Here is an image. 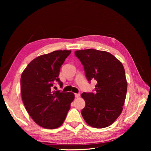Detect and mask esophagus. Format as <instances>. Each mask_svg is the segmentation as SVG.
Returning <instances> with one entry per match:
<instances>
[{"label":"esophagus","mask_w":151,"mask_h":151,"mask_svg":"<svg viewBox=\"0 0 151 151\" xmlns=\"http://www.w3.org/2000/svg\"><path fill=\"white\" fill-rule=\"evenodd\" d=\"M75 97L76 98H79L80 97V94L79 93H76L75 94Z\"/></svg>","instance_id":"1"}]
</instances>
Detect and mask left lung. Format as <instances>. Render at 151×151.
<instances>
[{
	"label": "left lung",
	"mask_w": 151,
	"mask_h": 151,
	"mask_svg": "<svg viewBox=\"0 0 151 151\" xmlns=\"http://www.w3.org/2000/svg\"><path fill=\"white\" fill-rule=\"evenodd\" d=\"M76 56L84 66L87 79H95L96 93L81 94L86 102L81 114L89 126L97 129L111 125L120 115L127 82L122 62L110 53L94 49L77 50Z\"/></svg>",
	"instance_id": "left-lung-1"
}]
</instances>
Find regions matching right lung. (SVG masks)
<instances>
[{"instance_id":"obj_1","label":"right lung","mask_w":151,"mask_h":151,"mask_svg":"<svg viewBox=\"0 0 151 151\" xmlns=\"http://www.w3.org/2000/svg\"><path fill=\"white\" fill-rule=\"evenodd\" d=\"M70 50H57L33 59L21 77V92L26 111L40 127L55 129L62 125L74 94L52 91L54 81L60 86V67Z\"/></svg>"}]
</instances>
